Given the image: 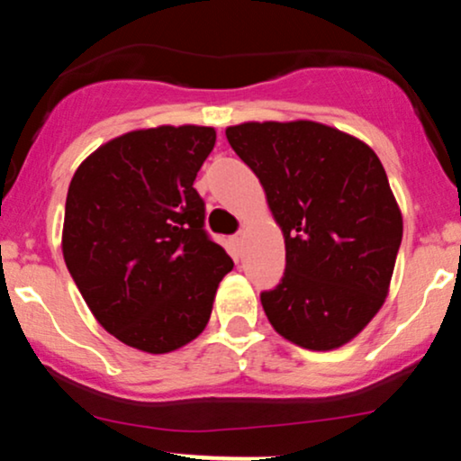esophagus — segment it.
I'll list each match as a JSON object with an SVG mask.
<instances>
[{
    "label": "esophagus",
    "mask_w": 461,
    "mask_h": 461,
    "mask_svg": "<svg viewBox=\"0 0 461 461\" xmlns=\"http://www.w3.org/2000/svg\"><path fill=\"white\" fill-rule=\"evenodd\" d=\"M242 240H245V231H238V234L234 236V242L236 245H242Z\"/></svg>",
    "instance_id": "1"
}]
</instances>
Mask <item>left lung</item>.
I'll use <instances>...</instances> for the list:
<instances>
[{"label":"left lung","mask_w":461,"mask_h":461,"mask_svg":"<svg viewBox=\"0 0 461 461\" xmlns=\"http://www.w3.org/2000/svg\"><path fill=\"white\" fill-rule=\"evenodd\" d=\"M284 231L282 282L260 294L285 340L331 351L356 338L388 294L403 219L377 153L314 121L225 130Z\"/></svg>","instance_id":"1"}]
</instances>
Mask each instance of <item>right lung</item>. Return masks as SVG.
I'll return each instance as SVG.
<instances>
[{
  "label": "right lung",
  "mask_w": 461,
  "mask_h": 461,
  "mask_svg": "<svg viewBox=\"0 0 461 461\" xmlns=\"http://www.w3.org/2000/svg\"><path fill=\"white\" fill-rule=\"evenodd\" d=\"M214 142L216 131L199 125L130 131L91 153L68 186V273L99 325L140 351L197 338L234 267L205 231L193 188Z\"/></svg>",
  "instance_id": "obj_1"
}]
</instances>
